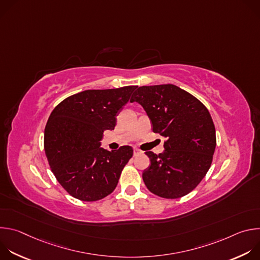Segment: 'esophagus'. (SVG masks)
<instances>
[{"label":"esophagus","mask_w":260,"mask_h":260,"mask_svg":"<svg viewBox=\"0 0 260 260\" xmlns=\"http://www.w3.org/2000/svg\"><path fill=\"white\" fill-rule=\"evenodd\" d=\"M140 153H141V151H140L139 149H137V148H135V149H134V155L137 156V155H139Z\"/></svg>","instance_id":"1"}]
</instances>
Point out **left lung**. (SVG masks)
<instances>
[{
    "mask_svg": "<svg viewBox=\"0 0 260 260\" xmlns=\"http://www.w3.org/2000/svg\"><path fill=\"white\" fill-rule=\"evenodd\" d=\"M139 103L166 137L162 153L147 151L151 164L143 181L152 193L178 199L192 191L209 171L216 147V132L208 109L193 95L173 84L141 86L131 103Z\"/></svg>",
    "mask_w": 260,
    "mask_h": 260,
    "instance_id": "8db88e82",
    "label": "left lung"
}]
</instances>
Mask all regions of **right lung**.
Segmentation results:
<instances>
[{
  "label": "right lung",
  "mask_w": 260,
  "mask_h": 260,
  "mask_svg": "<svg viewBox=\"0 0 260 260\" xmlns=\"http://www.w3.org/2000/svg\"><path fill=\"white\" fill-rule=\"evenodd\" d=\"M137 86L88 89L59 103L44 131V150L52 173L74 198L94 202L112 192L133 156L131 146L101 147L103 133L112 131L116 116Z\"/></svg>",
  "instance_id": "add662e5"
}]
</instances>
